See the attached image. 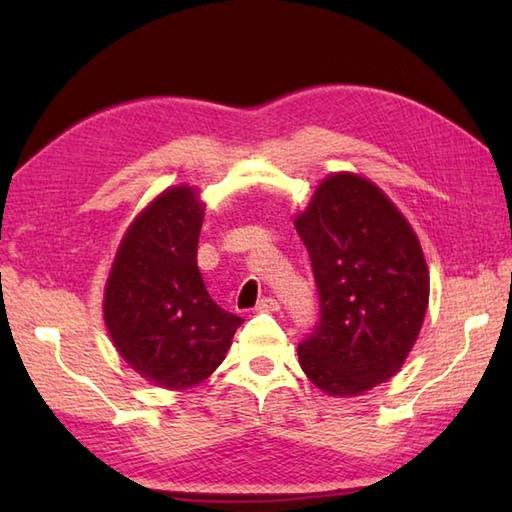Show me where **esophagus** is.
Here are the masks:
<instances>
[{"mask_svg": "<svg viewBox=\"0 0 512 512\" xmlns=\"http://www.w3.org/2000/svg\"><path fill=\"white\" fill-rule=\"evenodd\" d=\"M279 301L277 299H273V297H264V299H259V303H257V308L255 310H259V312H279Z\"/></svg>", "mask_w": 512, "mask_h": 512, "instance_id": "1", "label": "esophagus"}]
</instances>
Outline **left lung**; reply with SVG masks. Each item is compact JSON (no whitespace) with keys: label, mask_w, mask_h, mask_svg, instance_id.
<instances>
[{"label":"left lung","mask_w":512,"mask_h":512,"mask_svg":"<svg viewBox=\"0 0 512 512\" xmlns=\"http://www.w3.org/2000/svg\"><path fill=\"white\" fill-rule=\"evenodd\" d=\"M295 228L321 297L299 365L325 396H363L400 372L422 330L429 266L420 239L387 193L354 171L321 180Z\"/></svg>","instance_id":"left-lung-1"}]
</instances>
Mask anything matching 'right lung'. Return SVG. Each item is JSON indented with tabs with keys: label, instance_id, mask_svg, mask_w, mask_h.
<instances>
[{
	"label": "right lung",
	"instance_id": "right-lung-1",
	"mask_svg": "<svg viewBox=\"0 0 512 512\" xmlns=\"http://www.w3.org/2000/svg\"><path fill=\"white\" fill-rule=\"evenodd\" d=\"M204 209L189 184L158 193L129 222L105 281L103 321L118 356L169 391L204 383L244 323L217 306L200 275Z\"/></svg>",
	"mask_w": 512,
	"mask_h": 512
}]
</instances>
